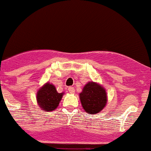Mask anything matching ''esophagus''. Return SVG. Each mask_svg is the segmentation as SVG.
<instances>
[{"instance_id":"34e87169","label":"esophagus","mask_w":151,"mask_h":151,"mask_svg":"<svg viewBox=\"0 0 151 151\" xmlns=\"http://www.w3.org/2000/svg\"><path fill=\"white\" fill-rule=\"evenodd\" d=\"M68 90H69V92L70 94H74L75 93V88L73 87H69Z\"/></svg>"}]
</instances>
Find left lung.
<instances>
[{
	"label": "left lung",
	"mask_w": 151,
	"mask_h": 151,
	"mask_svg": "<svg viewBox=\"0 0 151 151\" xmlns=\"http://www.w3.org/2000/svg\"><path fill=\"white\" fill-rule=\"evenodd\" d=\"M79 99L85 112L96 114L101 112L107 104L106 91L102 85L88 82L79 94Z\"/></svg>",
	"instance_id": "obj_1"
}]
</instances>
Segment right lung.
Here are the masks:
<instances>
[{
  "instance_id": "add662e5",
  "label": "right lung",
  "mask_w": 151,
  "mask_h": 151,
  "mask_svg": "<svg viewBox=\"0 0 151 151\" xmlns=\"http://www.w3.org/2000/svg\"><path fill=\"white\" fill-rule=\"evenodd\" d=\"M64 92L58 93L53 84L47 82L38 89L36 100L38 106L45 112L53 111L59 106Z\"/></svg>"
}]
</instances>
